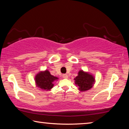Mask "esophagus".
I'll list each match as a JSON object with an SVG mask.
<instances>
[{
	"mask_svg": "<svg viewBox=\"0 0 129 129\" xmlns=\"http://www.w3.org/2000/svg\"><path fill=\"white\" fill-rule=\"evenodd\" d=\"M62 77L64 78H68V76L67 74H64V75H62Z\"/></svg>",
	"mask_w": 129,
	"mask_h": 129,
	"instance_id": "obj_1",
	"label": "esophagus"
}]
</instances>
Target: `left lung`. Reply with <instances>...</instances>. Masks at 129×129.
<instances>
[{
    "mask_svg": "<svg viewBox=\"0 0 129 129\" xmlns=\"http://www.w3.org/2000/svg\"><path fill=\"white\" fill-rule=\"evenodd\" d=\"M75 84L78 86V89L81 91H85L90 89L95 83L94 77L88 72L80 70L78 73V76L74 78Z\"/></svg>",
    "mask_w": 129,
    "mask_h": 129,
    "instance_id": "obj_1",
    "label": "left lung"
}]
</instances>
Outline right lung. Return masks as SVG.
<instances>
[{
    "instance_id": "add662e5",
    "label": "right lung",
    "mask_w": 129,
    "mask_h": 129,
    "mask_svg": "<svg viewBox=\"0 0 129 129\" xmlns=\"http://www.w3.org/2000/svg\"><path fill=\"white\" fill-rule=\"evenodd\" d=\"M58 79V77L51 75L48 70L41 71L35 77L36 85L43 90H50L53 88V82Z\"/></svg>"
}]
</instances>
